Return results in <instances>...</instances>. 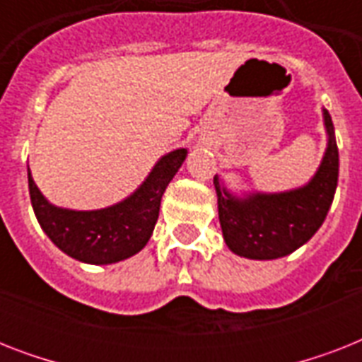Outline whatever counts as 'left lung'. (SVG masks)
Wrapping results in <instances>:
<instances>
[{
  "instance_id": "1",
  "label": "left lung",
  "mask_w": 362,
  "mask_h": 362,
  "mask_svg": "<svg viewBox=\"0 0 362 362\" xmlns=\"http://www.w3.org/2000/svg\"><path fill=\"white\" fill-rule=\"evenodd\" d=\"M323 120L329 135L325 156L304 187L238 199L214 176L221 231L231 252L247 259L284 257L306 244L325 221L338 184V146L327 110Z\"/></svg>"
}]
</instances>
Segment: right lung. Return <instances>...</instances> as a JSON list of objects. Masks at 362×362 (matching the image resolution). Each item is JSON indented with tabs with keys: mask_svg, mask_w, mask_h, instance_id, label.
Returning <instances> with one entry per match:
<instances>
[{
	"mask_svg": "<svg viewBox=\"0 0 362 362\" xmlns=\"http://www.w3.org/2000/svg\"><path fill=\"white\" fill-rule=\"evenodd\" d=\"M186 156V148L167 153L131 197L109 209L90 212L59 209L48 203L28 170L31 206L37 221L47 237L76 261L90 264L124 261L141 252L152 237L161 197Z\"/></svg>",
	"mask_w": 362,
	"mask_h": 362,
	"instance_id": "add662e5",
	"label": "right lung"
}]
</instances>
